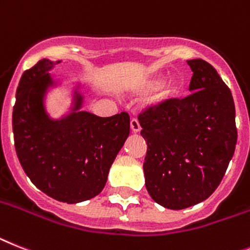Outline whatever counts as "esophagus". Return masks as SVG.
Instances as JSON below:
<instances>
[{
	"label": "esophagus",
	"mask_w": 250,
	"mask_h": 250,
	"mask_svg": "<svg viewBox=\"0 0 250 250\" xmlns=\"http://www.w3.org/2000/svg\"><path fill=\"white\" fill-rule=\"evenodd\" d=\"M131 129L133 133H138V132L141 131V125H140V122L137 121L136 118L131 119Z\"/></svg>",
	"instance_id": "obj_1"
}]
</instances>
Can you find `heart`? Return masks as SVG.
Returning a JSON list of instances; mask_svg holds the SVG:
<instances>
[{
    "label": "heart",
    "instance_id": "b5f03b06",
    "mask_svg": "<svg viewBox=\"0 0 250 250\" xmlns=\"http://www.w3.org/2000/svg\"><path fill=\"white\" fill-rule=\"evenodd\" d=\"M167 75H165V73H154L142 81L141 89L144 91H155V90L160 88L156 96V100L159 103H167L169 100L175 99L182 93L184 86L183 80L179 76L170 77L167 82Z\"/></svg>",
    "mask_w": 250,
    "mask_h": 250
}]
</instances>
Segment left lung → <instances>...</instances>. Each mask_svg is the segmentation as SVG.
I'll list each match as a JSON object with an SVG mask.
<instances>
[{
  "label": "left lung",
  "instance_id": "obj_1",
  "mask_svg": "<svg viewBox=\"0 0 250 250\" xmlns=\"http://www.w3.org/2000/svg\"><path fill=\"white\" fill-rule=\"evenodd\" d=\"M193 72L189 96L140 114L147 142L144 173L151 198L183 209L207 200L219 187L235 151L231 91L206 61H187Z\"/></svg>",
  "mask_w": 250,
  "mask_h": 250
}]
</instances>
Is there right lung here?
I'll list each match as a JSON object with an SVG mask.
<instances>
[{
    "label": "right lung",
    "instance_id": "obj_1",
    "mask_svg": "<svg viewBox=\"0 0 250 250\" xmlns=\"http://www.w3.org/2000/svg\"><path fill=\"white\" fill-rule=\"evenodd\" d=\"M61 62L43 58L22 73L12 131L19 161L38 189L60 202L79 203L105 187L109 169L129 136V115L103 118L81 110L83 85L63 83L49 73ZM57 87H71V104L62 117L53 119L46 96Z\"/></svg>",
    "mask_w": 250,
    "mask_h": 250
}]
</instances>
